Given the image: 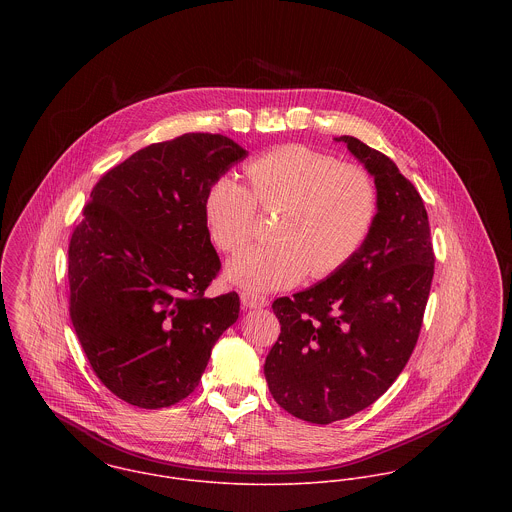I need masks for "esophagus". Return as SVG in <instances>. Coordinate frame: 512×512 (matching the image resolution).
<instances>
[{
  "mask_svg": "<svg viewBox=\"0 0 512 512\" xmlns=\"http://www.w3.org/2000/svg\"><path fill=\"white\" fill-rule=\"evenodd\" d=\"M240 301L246 309H260V307H266L268 305V297L266 295H260V293L254 292H242L240 293Z\"/></svg>",
  "mask_w": 512,
  "mask_h": 512,
  "instance_id": "1",
  "label": "esophagus"
}]
</instances>
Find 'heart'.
<instances>
[{
    "mask_svg": "<svg viewBox=\"0 0 512 512\" xmlns=\"http://www.w3.org/2000/svg\"><path fill=\"white\" fill-rule=\"evenodd\" d=\"M252 191L232 173L217 177L205 195V222L222 252H236L254 236L258 207L280 211L272 238L226 266V278L254 292L299 284L307 272L327 278L365 246L378 215L372 175L313 147L270 149L244 167Z\"/></svg>",
    "mask_w": 512,
    "mask_h": 512,
    "instance_id": "heart-1",
    "label": "heart"
}]
</instances>
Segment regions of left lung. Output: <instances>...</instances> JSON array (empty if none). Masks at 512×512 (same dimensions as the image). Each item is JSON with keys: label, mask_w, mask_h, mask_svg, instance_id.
Returning a JSON list of instances; mask_svg holds the SVG:
<instances>
[{"label": "left lung", "mask_w": 512, "mask_h": 512, "mask_svg": "<svg viewBox=\"0 0 512 512\" xmlns=\"http://www.w3.org/2000/svg\"><path fill=\"white\" fill-rule=\"evenodd\" d=\"M335 140L374 177L376 222L347 266L272 303L282 333L264 365L274 400L311 424L345 420L392 386L416 347L436 262L416 187L384 153Z\"/></svg>", "instance_id": "left-lung-1"}]
</instances>
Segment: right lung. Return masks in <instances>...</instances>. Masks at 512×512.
<instances>
[{
    "label": "right lung",
    "mask_w": 512,
    "mask_h": 512,
    "mask_svg": "<svg viewBox=\"0 0 512 512\" xmlns=\"http://www.w3.org/2000/svg\"><path fill=\"white\" fill-rule=\"evenodd\" d=\"M246 155L220 134L151 144L102 175L74 228V331L102 384L132 406L187 398L238 319V293L205 295L220 260L203 203Z\"/></svg>",
    "instance_id": "obj_1"
}]
</instances>
